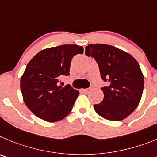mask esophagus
I'll return each instance as SVG.
<instances>
[{"label":"esophagus","instance_id":"obj_1","mask_svg":"<svg viewBox=\"0 0 157 157\" xmlns=\"http://www.w3.org/2000/svg\"><path fill=\"white\" fill-rule=\"evenodd\" d=\"M90 90H91V89H90V88H84V89H82V91H84V92H88V91H90Z\"/></svg>","mask_w":157,"mask_h":157}]
</instances>
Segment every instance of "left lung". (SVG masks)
Wrapping results in <instances>:
<instances>
[{"label":"left lung","instance_id":"left-lung-1","mask_svg":"<svg viewBox=\"0 0 157 157\" xmlns=\"http://www.w3.org/2000/svg\"><path fill=\"white\" fill-rule=\"evenodd\" d=\"M85 54L98 63L101 77L109 82L101 87L104 98L94 105L95 112L109 121L125 119L138 106L142 95L144 77L138 62L130 54L108 44H89Z\"/></svg>","mask_w":157,"mask_h":157}]
</instances>
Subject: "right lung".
Here are the masks:
<instances>
[{
    "mask_svg": "<svg viewBox=\"0 0 157 157\" xmlns=\"http://www.w3.org/2000/svg\"><path fill=\"white\" fill-rule=\"evenodd\" d=\"M83 53L82 46L60 45L40 51L29 62L20 88L24 102L35 116L56 122L70 113L79 91L70 84L62 87L57 83L63 76L70 75L73 56Z\"/></svg>",
    "mask_w": 157,
    "mask_h": 157,
    "instance_id": "right-lung-1",
    "label": "right lung"
}]
</instances>
